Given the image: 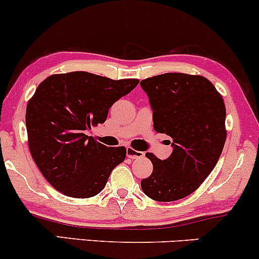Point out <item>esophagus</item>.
Returning <instances> with one entry per match:
<instances>
[{"label":"esophagus","instance_id":"obj_1","mask_svg":"<svg viewBox=\"0 0 259 259\" xmlns=\"http://www.w3.org/2000/svg\"><path fill=\"white\" fill-rule=\"evenodd\" d=\"M144 152H141V151H136L134 150L133 147H126V156L129 157V158L132 159H136V158H141V157H144Z\"/></svg>","mask_w":259,"mask_h":259}]
</instances>
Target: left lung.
<instances>
[{
    "label": "left lung",
    "instance_id": "left-lung-1",
    "mask_svg": "<svg viewBox=\"0 0 259 259\" xmlns=\"http://www.w3.org/2000/svg\"><path fill=\"white\" fill-rule=\"evenodd\" d=\"M140 85L150 97L154 130L168 135L173 146L164 160L146 153L153 170L141 180L142 191L154 201L180 200L201 186L221 157L227 140L224 100L202 75L165 73Z\"/></svg>",
    "mask_w": 259,
    "mask_h": 259
}]
</instances>
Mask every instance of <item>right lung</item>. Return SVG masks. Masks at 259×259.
<instances>
[{
	"label": "right lung",
	"mask_w": 259,
	"mask_h": 259,
	"mask_svg": "<svg viewBox=\"0 0 259 259\" xmlns=\"http://www.w3.org/2000/svg\"><path fill=\"white\" fill-rule=\"evenodd\" d=\"M139 84L88 72L53 74L37 86L26 106L31 157L45 179L63 195L89 198L100 194L126 148L107 147L86 130L105 123L113 103Z\"/></svg>",
	"instance_id": "add662e5"
}]
</instances>
